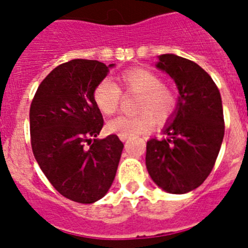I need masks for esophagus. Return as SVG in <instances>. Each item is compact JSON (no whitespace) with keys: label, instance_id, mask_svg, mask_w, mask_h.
Segmentation results:
<instances>
[{"label":"esophagus","instance_id":"34e87169","mask_svg":"<svg viewBox=\"0 0 248 248\" xmlns=\"http://www.w3.org/2000/svg\"><path fill=\"white\" fill-rule=\"evenodd\" d=\"M126 139H128V138H125V137H120V140H122V141H125Z\"/></svg>","mask_w":248,"mask_h":248}]
</instances>
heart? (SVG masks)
<instances>
[{
	"instance_id": "b5f03b06",
	"label": "heart",
	"mask_w": 248,
	"mask_h": 248,
	"mask_svg": "<svg viewBox=\"0 0 248 248\" xmlns=\"http://www.w3.org/2000/svg\"><path fill=\"white\" fill-rule=\"evenodd\" d=\"M119 82L128 94H138L134 117L114 118L107 124L111 134L133 138L149 133L157 123H165L174 115L179 104L177 93L163 84V78L148 68H134L120 74ZM93 99L104 115L118 110L122 102V92L113 80L105 78L94 88Z\"/></svg>"
}]
</instances>
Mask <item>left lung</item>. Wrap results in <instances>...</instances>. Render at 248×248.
<instances>
[{"instance_id":"8db88e82","label":"left lung","mask_w":248,"mask_h":248,"mask_svg":"<svg viewBox=\"0 0 248 248\" xmlns=\"http://www.w3.org/2000/svg\"><path fill=\"white\" fill-rule=\"evenodd\" d=\"M155 67L171 77L179 104L163 128L165 137L146 143L148 172L160 189L186 194L209 176L225 134L222 100L211 77L176 54H161Z\"/></svg>"}]
</instances>
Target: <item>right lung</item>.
<instances>
[{
  "label": "right lung",
  "instance_id": "obj_1",
  "mask_svg": "<svg viewBox=\"0 0 248 248\" xmlns=\"http://www.w3.org/2000/svg\"><path fill=\"white\" fill-rule=\"evenodd\" d=\"M115 64L72 59L39 84L30 109L32 150L39 168L64 198L93 203L104 198L124 145L117 135L97 139L103 117L93 92Z\"/></svg>",
  "mask_w": 248,
  "mask_h": 248
}]
</instances>
